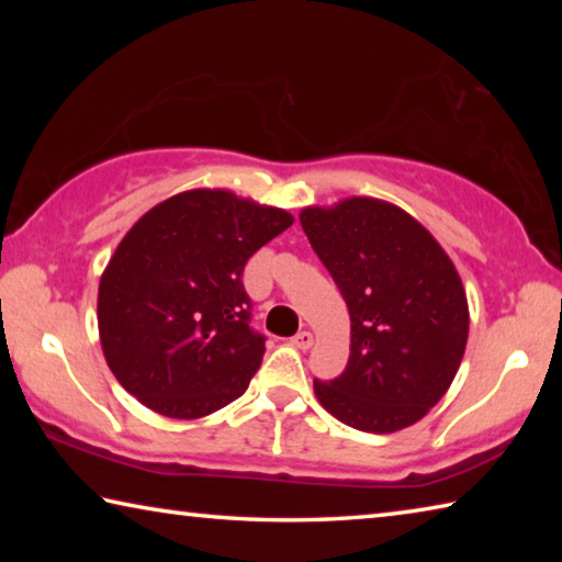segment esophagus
Returning a JSON list of instances; mask_svg holds the SVG:
<instances>
[{
	"mask_svg": "<svg viewBox=\"0 0 562 562\" xmlns=\"http://www.w3.org/2000/svg\"><path fill=\"white\" fill-rule=\"evenodd\" d=\"M292 345L297 347V349H310L312 345H315V337H312V331L302 329V331H297V335L292 337Z\"/></svg>",
	"mask_w": 562,
	"mask_h": 562,
	"instance_id": "obj_1",
	"label": "esophagus"
}]
</instances>
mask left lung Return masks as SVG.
I'll list each match as a JSON object with an SVG mask.
<instances>
[{"instance_id": "obj_1", "label": "left lung", "mask_w": 562, "mask_h": 562, "mask_svg": "<svg viewBox=\"0 0 562 562\" xmlns=\"http://www.w3.org/2000/svg\"><path fill=\"white\" fill-rule=\"evenodd\" d=\"M300 223L351 319L347 369L315 379L319 404L351 429H406L461 367L469 302L459 272L422 223L376 198L304 207Z\"/></svg>"}]
</instances>
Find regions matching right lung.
<instances>
[{"label":"right lung","mask_w":562,"mask_h":562,"mask_svg":"<svg viewBox=\"0 0 562 562\" xmlns=\"http://www.w3.org/2000/svg\"><path fill=\"white\" fill-rule=\"evenodd\" d=\"M292 223L288 211L211 188L150 207L99 282V337L119 384L168 418L243 396L265 355L243 270Z\"/></svg>","instance_id":"1"}]
</instances>
